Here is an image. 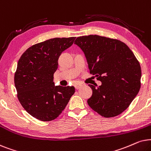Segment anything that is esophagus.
Instances as JSON below:
<instances>
[{"label":"esophagus","instance_id":"esophagus-1","mask_svg":"<svg viewBox=\"0 0 151 151\" xmlns=\"http://www.w3.org/2000/svg\"><path fill=\"white\" fill-rule=\"evenodd\" d=\"M82 86H83V85H82L81 83H76V84H74V88H75V89L79 90Z\"/></svg>","mask_w":151,"mask_h":151}]
</instances>
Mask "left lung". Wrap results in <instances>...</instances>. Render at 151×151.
Wrapping results in <instances>:
<instances>
[{"instance_id":"1","label":"left lung","mask_w":151,"mask_h":151,"mask_svg":"<svg viewBox=\"0 0 151 151\" xmlns=\"http://www.w3.org/2000/svg\"><path fill=\"white\" fill-rule=\"evenodd\" d=\"M85 54L90 73L101 81L88 99L90 108L104 117L123 112L141 87L140 64L129 47L117 39L88 35L74 41Z\"/></svg>"}]
</instances>
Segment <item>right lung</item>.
<instances>
[{
    "instance_id": "right-lung-1",
    "label": "right lung",
    "mask_w": 151,
    "mask_h": 151,
    "mask_svg": "<svg viewBox=\"0 0 151 151\" xmlns=\"http://www.w3.org/2000/svg\"><path fill=\"white\" fill-rule=\"evenodd\" d=\"M76 37L54 38L29 47L19 60L14 74L17 97L30 115L43 122L59 116L73 95V86H55L58 59Z\"/></svg>"
}]
</instances>
